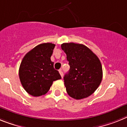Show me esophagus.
Listing matches in <instances>:
<instances>
[{
    "mask_svg": "<svg viewBox=\"0 0 127 127\" xmlns=\"http://www.w3.org/2000/svg\"><path fill=\"white\" fill-rule=\"evenodd\" d=\"M59 73H60L61 76L63 77V71H62L61 69H60V70H59Z\"/></svg>",
    "mask_w": 127,
    "mask_h": 127,
    "instance_id": "34e87169",
    "label": "esophagus"
}]
</instances>
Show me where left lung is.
Wrapping results in <instances>:
<instances>
[{
    "mask_svg": "<svg viewBox=\"0 0 127 127\" xmlns=\"http://www.w3.org/2000/svg\"><path fill=\"white\" fill-rule=\"evenodd\" d=\"M61 48L66 54L70 67L64 77L67 93L75 99L88 97L97 90L102 81L103 70L99 59L81 44L63 43Z\"/></svg>",
    "mask_w": 127,
    "mask_h": 127,
    "instance_id": "8db88e82",
    "label": "left lung"
}]
</instances>
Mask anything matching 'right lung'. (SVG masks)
<instances>
[{
	"instance_id": "obj_1",
	"label": "right lung",
	"mask_w": 127,
	"mask_h": 127,
	"mask_svg": "<svg viewBox=\"0 0 127 127\" xmlns=\"http://www.w3.org/2000/svg\"><path fill=\"white\" fill-rule=\"evenodd\" d=\"M55 46L50 42L40 44L22 59L19 67V78L24 90L33 96L46 94L53 82L61 79L50 59Z\"/></svg>"
}]
</instances>
